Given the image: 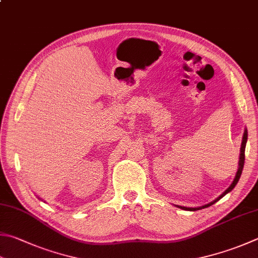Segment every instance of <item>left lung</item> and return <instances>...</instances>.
Segmentation results:
<instances>
[{
  "label": "left lung",
  "instance_id": "8db88e82",
  "mask_svg": "<svg viewBox=\"0 0 258 258\" xmlns=\"http://www.w3.org/2000/svg\"><path fill=\"white\" fill-rule=\"evenodd\" d=\"M247 130H245V134H244V137H242V143H241V148H240V159H239V168H238V172H237V174H236V177H235V179H234V182H232V184L231 185L228 187L225 192H223L221 196L217 199V200H215L213 201L212 203H210V205H207V206H203L202 208H208L209 206H212L213 203H216L218 200H220V199L222 198V197H225L226 194L228 193V192H230L232 188H234L235 186H236V184L238 183V181H239V178H240V175H241V172H242V168H244V164H245V148H246V143H247ZM178 208H181V209H184V210H189V211H196V210H199V209H201V208H185V207H178Z\"/></svg>",
  "mask_w": 258,
  "mask_h": 258
}]
</instances>
